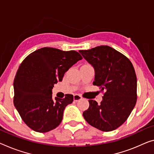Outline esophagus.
<instances>
[{
    "instance_id": "1",
    "label": "esophagus",
    "mask_w": 154,
    "mask_h": 154,
    "mask_svg": "<svg viewBox=\"0 0 154 154\" xmlns=\"http://www.w3.org/2000/svg\"><path fill=\"white\" fill-rule=\"evenodd\" d=\"M82 99V97L80 96V95H79V94H75V95L74 96V101H79L80 100H81Z\"/></svg>"
}]
</instances>
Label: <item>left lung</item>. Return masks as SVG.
Instances as JSON below:
<instances>
[{"mask_svg": "<svg viewBox=\"0 0 154 154\" xmlns=\"http://www.w3.org/2000/svg\"><path fill=\"white\" fill-rule=\"evenodd\" d=\"M79 52L94 67L93 85L105 91L100 104L89 100L83 117L100 131H113L126 121L136 105L137 79L134 66L126 56L109 46Z\"/></svg>", "mask_w": 154, "mask_h": 154, "instance_id": "obj_1", "label": "left lung"}]
</instances>
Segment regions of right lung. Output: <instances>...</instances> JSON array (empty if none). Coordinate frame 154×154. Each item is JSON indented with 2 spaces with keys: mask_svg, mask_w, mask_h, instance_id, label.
I'll return each mask as SVG.
<instances>
[{
  "mask_svg": "<svg viewBox=\"0 0 154 154\" xmlns=\"http://www.w3.org/2000/svg\"><path fill=\"white\" fill-rule=\"evenodd\" d=\"M82 56L75 51L43 47L26 57L14 81V104L21 118L35 131L45 133L57 127L66 106L74 96L52 98L54 85L62 81L65 72Z\"/></svg>",
  "mask_w": 154,
  "mask_h": 154,
  "instance_id": "right-lung-1",
  "label": "right lung"
}]
</instances>
